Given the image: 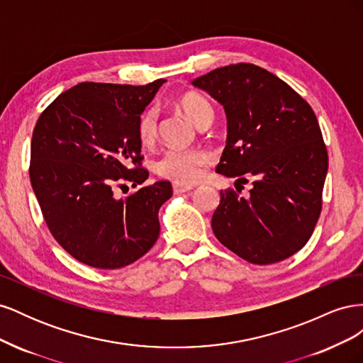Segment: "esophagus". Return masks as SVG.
Instances as JSON below:
<instances>
[{
  "label": "esophagus",
  "mask_w": 363,
  "mask_h": 363,
  "mask_svg": "<svg viewBox=\"0 0 363 363\" xmlns=\"http://www.w3.org/2000/svg\"><path fill=\"white\" fill-rule=\"evenodd\" d=\"M192 189H194L192 186H188V184H182V183H174L172 184V191H174L175 195H182V194H186V192H189Z\"/></svg>",
  "instance_id": "esophagus-1"
}]
</instances>
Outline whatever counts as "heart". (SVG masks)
<instances>
[{
    "label": "heart",
    "instance_id": "obj_1",
    "mask_svg": "<svg viewBox=\"0 0 363 363\" xmlns=\"http://www.w3.org/2000/svg\"><path fill=\"white\" fill-rule=\"evenodd\" d=\"M179 107L196 127L212 124L213 107L199 94H184L179 100ZM159 133V112L150 107L140 115L138 135L142 144L155 142ZM212 162V155L201 148L169 150L159 159L156 168L163 177L175 183H195L201 179L204 168Z\"/></svg>",
    "mask_w": 363,
    "mask_h": 363
}]
</instances>
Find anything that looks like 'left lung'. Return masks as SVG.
Segmentation results:
<instances>
[{"label": "left lung", "mask_w": 363, "mask_h": 363, "mask_svg": "<svg viewBox=\"0 0 363 363\" xmlns=\"http://www.w3.org/2000/svg\"><path fill=\"white\" fill-rule=\"evenodd\" d=\"M192 84L225 112L227 145L216 172L252 180L247 199L221 191L212 216L216 239L255 265L288 259L312 236L323 206L328 157L312 107L251 63L213 69Z\"/></svg>", "instance_id": "8db88e82"}]
</instances>
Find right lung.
Segmentation results:
<instances>
[{
  "label": "right lung",
  "mask_w": 363,
  "mask_h": 363,
  "mask_svg": "<svg viewBox=\"0 0 363 363\" xmlns=\"http://www.w3.org/2000/svg\"><path fill=\"white\" fill-rule=\"evenodd\" d=\"M164 82L79 83L42 112L33 130V191L54 239L84 265L127 267L159 238V208L171 199V183L156 182L127 199L115 191L148 179L138 123Z\"/></svg>",
  "instance_id": "right-lung-1"
}]
</instances>
